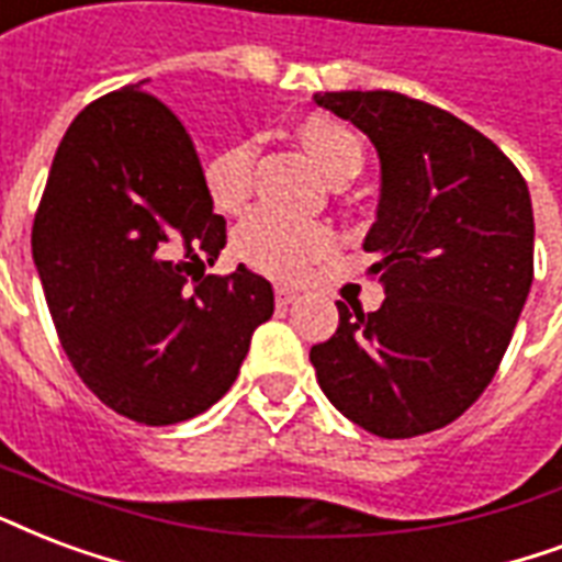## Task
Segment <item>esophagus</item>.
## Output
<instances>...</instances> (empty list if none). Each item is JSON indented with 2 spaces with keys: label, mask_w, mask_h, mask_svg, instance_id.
<instances>
[{
  "label": "esophagus",
  "mask_w": 562,
  "mask_h": 562,
  "mask_svg": "<svg viewBox=\"0 0 562 562\" xmlns=\"http://www.w3.org/2000/svg\"><path fill=\"white\" fill-rule=\"evenodd\" d=\"M273 300H277V306H291V303L297 300V291L285 289V285H277V289H273Z\"/></svg>",
  "instance_id": "esophagus-1"
}]
</instances>
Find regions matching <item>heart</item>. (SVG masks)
I'll use <instances>...</instances> for the list:
<instances>
[{"label":"heart","mask_w":562,"mask_h":562,"mask_svg":"<svg viewBox=\"0 0 562 562\" xmlns=\"http://www.w3.org/2000/svg\"><path fill=\"white\" fill-rule=\"evenodd\" d=\"M300 144L306 147L321 173L336 186L350 182L362 170V144L350 132L329 117H306L297 128ZM252 144L217 153L205 167V191L214 209L224 214H238L247 205L252 186ZM333 250V235L321 224H300L273 212H252L235 226L229 252L244 268L265 273L271 280L294 282L310 271L312 262L324 259Z\"/></svg>","instance_id":"b5f03b06"}]
</instances>
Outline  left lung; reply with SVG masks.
Segmentation results:
<instances>
[{
  "label": "left lung",
  "instance_id": "obj_1",
  "mask_svg": "<svg viewBox=\"0 0 562 562\" xmlns=\"http://www.w3.org/2000/svg\"><path fill=\"white\" fill-rule=\"evenodd\" d=\"M380 156L366 235L376 312L338 300V329L310 350L329 404L383 439L457 422L492 383L533 282L528 182L486 135L395 91L315 93Z\"/></svg>",
  "mask_w": 562,
  "mask_h": 562
}]
</instances>
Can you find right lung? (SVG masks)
Segmentation results:
<instances>
[{
	"label": "right lung",
	"instance_id": "right-lung-1",
	"mask_svg": "<svg viewBox=\"0 0 562 562\" xmlns=\"http://www.w3.org/2000/svg\"><path fill=\"white\" fill-rule=\"evenodd\" d=\"M226 244L194 140L138 88L105 93L58 144L32 256L61 348L114 413L165 427L205 413L273 315L259 273H205Z\"/></svg>",
	"mask_w": 562,
	"mask_h": 562
}]
</instances>
